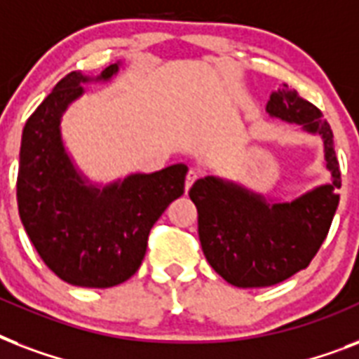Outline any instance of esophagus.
I'll list each match as a JSON object with an SVG mask.
<instances>
[{
    "instance_id": "34e87169",
    "label": "esophagus",
    "mask_w": 359,
    "mask_h": 359,
    "mask_svg": "<svg viewBox=\"0 0 359 359\" xmlns=\"http://www.w3.org/2000/svg\"><path fill=\"white\" fill-rule=\"evenodd\" d=\"M197 177H199V173H197L196 169H190V171H188V175H186V186H184L186 191L190 190L191 184L197 180Z\"/></svg>"
}]
</instances>
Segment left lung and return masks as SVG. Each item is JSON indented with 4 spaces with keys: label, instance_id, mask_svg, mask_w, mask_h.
Returning <instances> with one entry per match:
<instances>
[{
    "label": "left lung",
    "instance_id": "8db88e82",
    "mask_svg": "<svg viewBox=\"0 0 359 359\" xmlns=\"http://www.w3.org/2000/svg\"><path fill=\"white\" fill-rule=\"evenodd\" d=\"M266 111L323 137L332 184L320 186L292 203L273 205L216 177H205L191 186L190 199L199 214L203 253L225 281L244 289L281 283L309 266L339 205V162L334 132L323 119V111L289 86L270 95Z\"/></svg>",
    "mask_w": 359,
    "mask_h": 359
}]
</instances>
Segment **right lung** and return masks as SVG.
Instances as JSON below:
<instances>
[{
    "label": "right lung",
    "instance_id": "1",
    "mask_svg": "<svg viewBox=\"0 0 359 359\" xmlns=\"http://www.w3.org/2000/svg\"><path fill=\"white\" fill-rule=\"evenodd\" d=\"M109 65L98 80H109ZM70 72L33 111L22 132L16 179L20 219L50 270L78 287L108 289L132 278L145 257L152 225L184 194L188 168L175 163L130 175L98 190L76 173L61 141V115L87 81Z\"/></svg>",
    "mask_w": 359,
    "mask_h": 359
}]
</instances>
